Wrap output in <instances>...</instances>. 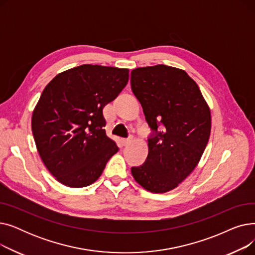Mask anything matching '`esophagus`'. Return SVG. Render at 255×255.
Listing matches in <instances>:
<instances>
[{
  "label": "esophagus",
  "mask_w": 255,
  "mask_h": 255,
  "mask_svg": "<svg viewBox=\"0 0 255 255\" xmlns=\"http://www.w3.org/2000/svg\"><path fill=\"white\" fill-rule=\"evenodd\" d=\"M130 142H131V138H122V139H121V143H122V145H127Z\"/></svg>",
  "instance_id": "esophagus-1"
}]
</instances>
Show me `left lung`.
Listing matches in <instances>:
<instances>
[{
    "mask_svg": "<svg viewBox=\"0 0 255 255\" xmlns=\"http://www.w3.org/2000/svg\"><path fill=\"white\" fill-rule=\"evenodd\" d=\"M131 89L154 132L145 162L131 167V173L145 190L170 191L190 175L204 154L211 133L209 105L188 74L166 65L133 69Z\"/></svg>",
    "mask_w": 255,
    "mask_h": 255,
    "instance_id": "8db88e82",
    "label": "left lung"
}]
</instances>
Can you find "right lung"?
<instances>
[{
	"label": "right lung",
	"mask_w": 255,
	"mask_h": 255,
	"mask_svg": "<svg viewBox=\"0 0 255 255\" xmlns=\"http://www.w3.org/2000/svg\"><path fill=\"white\" fill-rule=\"evenodd\" d=\"M128 79V69L85 64L59 73L43 90L32 115V132L44 165L61 184H93L119 151L106 135L103 109Z\"/></svg>",
	"instance_id": "1"
}]
</instances>
